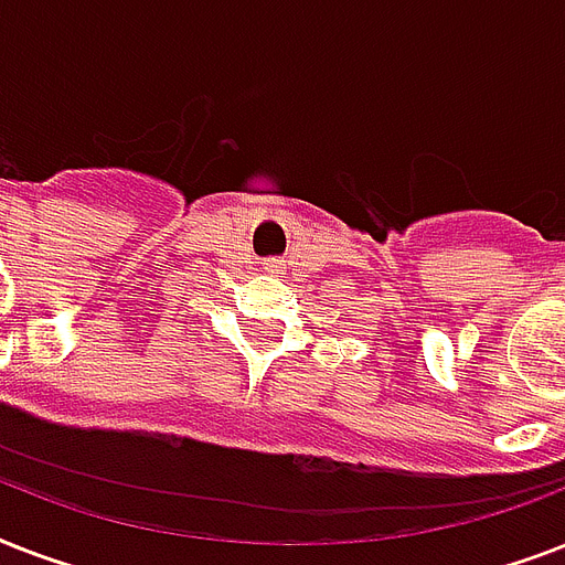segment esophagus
Listing matches in <instances>:
<instances>
[{"instance_id": "1", "label": "esophagus", "mask_w": 565, "mask_h": 565, "mask_svg": "<svg viewBox=\"0 0 565 565\" xmlns=\"http://www.w3.org/2000/svg\"><path fill=\"white\" fill-rule=\"evenodd\" d=\"M266 269H278V264L273 260V264H266Z\"/></svg>"}]
</instances>
